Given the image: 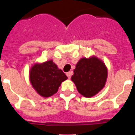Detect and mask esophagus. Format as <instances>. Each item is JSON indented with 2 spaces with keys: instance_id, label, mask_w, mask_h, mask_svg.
Returning a JSON list of instances; mask_svg holds the SVG:
<instances>
[{
  "instance_id": "obj_1",
  "label": "esophagus",
  "mask_w": 135,
  "mask_h": 135,
  "mask_svg": "<svg viewBox=\"0 0 135 135\" xmlns=\"http://www.w3.org/2000/svg\"><path fill=\"white\" fill-rule=\"evenodd\" d=\"M72 74H73V72L72 71H69V72H68V73H66V75L67 76H68V78L70 79V78H71V76L72 75Z\"/></svg>"
}]
</instances>
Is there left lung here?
<instances>
[{
	"instance_id": "8db88e82",
	"label": "left lung",
	"mask_w": 135,
	"mask_h": 135,
	"mask_svg": "<svg viewBox=\"0 0 135 135\" xmlns=\"http://www.w3.org/2000/svg\"><path fill=\"white\" fill-rule=\"evenodd\" d=\"M107 76L108 70L103 62L92 57L82 58L78 62L71 79L81 95L91 97L104 87Z\"/></svg>"
}]
</instances>
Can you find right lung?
I'll return each mask as SVG.
<instances>
[{
  "mask_svg": "<svg viewBox=\"0 0 135 135\" xmlns=\"http://www.w3.org/2000/svg\"><path fill=\"white\" fill-rule=\"evenodd\" d=\"M68 78L61 70L52 60L35 64L30 71L32 86L40 95L45 97L56 93L62 82Z\"/></svg>",
  "mask_w": 135,
  "mask_h": 135,
  "instance_id": "obj_1",
  "label": "right lung"
}]
</instances>
